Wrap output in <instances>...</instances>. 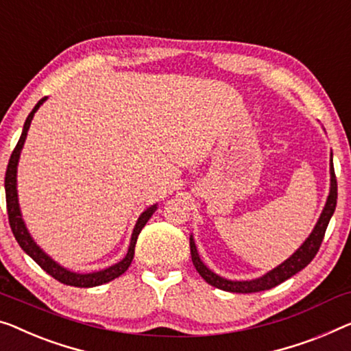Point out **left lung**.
Wrapping results in <instances>:
<instances>
[{
  "instance_id": "obj_1",
  "label": "left lung",
  "mask_w": 351,
  "mask_h": 351,
  "mask_svg": "<svg viewBox=\"0 0 351 351\" xmlns=\"http://www.w3.org/2000/svg\"><path fill=\"white\" fill-rule=\"evenodd\" d=\"M337 203V180L336 173H334V165H332V156H331V191H329V197L326 200L325 209H323L320 219H318L315 228L311 233V237L306 239L304 244L301 245L300 249L296 250L295 254L291 255L289 260H285L284 263L277 266L273 271H269L268 274L255 280H245V282H233L227 280L223 277L214 274L213 271H209L205 265L202 263L200 257L197 254V247L193 239L191 238V255L192 261L195 269L198 271L203 279H205L209 285L216 287V289H221L223 291H232V293H257L263 290H269L273 287L282 284V282L290 279L291 276L300 273L301 269H304L307 265L311 263L315 257L318 249H320L323 238H325V232L328 228V223L331 221V216L334 214V209H336Z\"/></svg>"
}]
</instances>
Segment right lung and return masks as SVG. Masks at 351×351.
Masks as SVG:
<instances>
[{"label":"right lung","mask_w":351,"mask_h":351,"mask_svg":"<svg viewBox=\"0 0 351 351\" xmlns=\"http://www.w3.org/2000/svg\"><path fill=\"white\" fill-rule=\"evenodd\" d=\"M47 97H42L40 101L36 104V107L33 108V112L28 114L26 118L25 125H23V132L20 135L19 143L15 145V148L10 154L9 164H8V170H6V178H4V187H6V205H8V217H9V223L10 228H12V233L17 243L20 244L26 254L33 258L36 263H38L42 269L45 271L47 274H50L53 279H56L61 284L71 285V287H80V289H88V287H97L102 284H107V282L117 279V277L121 276L123 273L128 271L130 266V261L134 258V250H135V243H137V238L142 228L145 227V223L149 221V217L153 216L156 205L153 208H148L146 211L138 217L137 223H135L132 238H130V245L128 250V255L119 261V263L110 266V268L104 269V271H97V273H91V274H77L72 273V271H67L60 266L56 261L51 260L49 255H45L42 250L39 249V245L36 244L33 239H31L28 230H26L25 223L22 221V214H20V208H19V200H17V164H19V158H20V151L23 148L26 134H28L31 119H33L36 110L40 107V104L45 101Z\"/></svg>","instance_id":"obj_1"}]
</instances>
